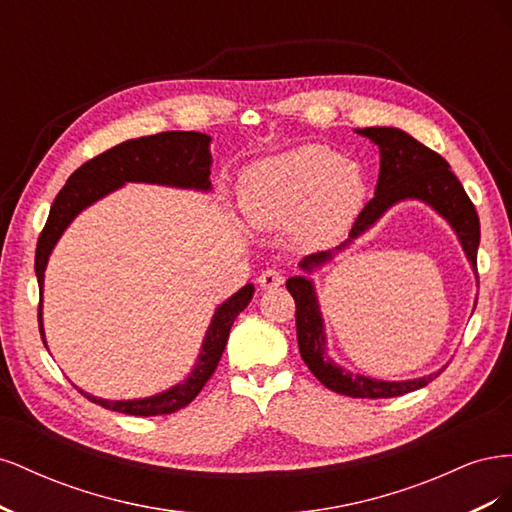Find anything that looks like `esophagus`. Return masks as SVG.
<instances>
[{
	"instance_id": "obj_1",
	"label": "esophagus",
	"mask_w": 512,
	"mask_h": 512,
	"mask_svg": "<svg viewBox=\"0 0 512 512\" xmlns=\"http://www.w3.org/2000/svg\"><path fill=\"white\" fill-rule=\"evenodd\" d=\"M258 284L262 290H273L284 284V275L280 269H265L258 275Z\"/></svg>"
}]
</instances>
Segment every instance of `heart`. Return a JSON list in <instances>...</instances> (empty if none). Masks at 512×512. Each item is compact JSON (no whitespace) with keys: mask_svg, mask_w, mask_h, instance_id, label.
I'll return each mask as SVG.
<instances>
[{"mask_svg":"<svg viewBox=\"0 0 512 512\" xmlns=\"http://www.w3.org/2000/svg\"><path fill=\"white\" fill-rule=\"evenodd\" d=\"M363 198L359 166L322 145H303L260 162L241 183V203L254 226H292L305 245L342 235Z\"/></svg>","mask_w":512,"mask_h":512,"instance_id":"1","label":"heart"}]
</instances>
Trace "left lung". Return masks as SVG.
Instances as JSON below:
<instances>
[{
    "instance_id": "left-lung-1",
    "label": "left lung",
    "mask_w": 512,
    "mask_h": 512,
    "mask_svg": "<svg viewBox=\"0 0 512 512\" xmlns=\"http://www.w3.org/2000/svg\"><path fill=\"white\" fill-rule=\"evenodd\" d=\"M359 134L367 136L371 143L380 147V177L376 185V196L369 200L352 224L350 239L359 237L363 230H367L386 209L399 203V200L418 198L425 200L427 205H431L451 222L463 250L468 254V260L476 269V252L480 243L478 213L448 162L440 153L418 143L416 138L397 128H365ZM350 239L346 243H350ZM344 245H339L337 250H342ZM327 258H331V252L312 254L301 262V267L312 271ZM286 288L292 294L294 305H297L294 316H297L301 359L327 389L348 397L386 399L423 389L433 378L440 376L438 371V374L416 380L384 382L359 374H348V371L339 369L327 359V352H324L322 318L312 282L305 280V277H290Z\"/></svg>"
}]
</instances>
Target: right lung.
<instances>
[{
    "label": "right lung",
    "instance_id": "obj_1",
    "mask_svg": "<svg viewBox=\"0 0 512 512\" xmlns=\"http://www.w3.org/2000/svg\"><path fill=\"white\" fill-rule=\"evenodd\" d=\"M209 143L211 138L200 132H160L115 145L100 153V156L87 160L81 168H76L64 188L55 196L49 220H46L38 237L34 267L40 290L44 284L46 260H49V254L57 239L61 237V232L68 228L76 213H81L85 207L96 203L98 198L106 196L108 192L117 190L119 185L126 181H145L177 185V188L209 190ZM252 294L254 286L245 284L237 294H232L226 303L218 307V312H215L211 327L207 331L203 350H200L198 363L190 378L183 384H177L170 391H164L156 397L136 401H108L91 395L87 397L106 410L132 416H160L185 408L200 391H203V386L213 376V371L218 367L222 352L226 348L232 322H235V318L247 307V303L252 301ZM38 327L44 342L42 301L38 305Z\"/></svg>",
    "mask_w": 512,
    "mask_h": 512
}]
</instances>
